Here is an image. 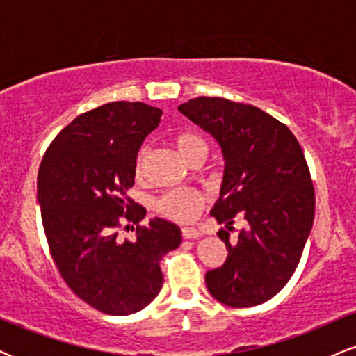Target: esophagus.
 Returning <instances> with one entry per match:
<instances>
[{"mask_svg":"<svg viewBox=\"0 0 356 356\" xmlns=\"http://www.w3.org/2000/svg\"><path fill=\"white\" fill-rule=\"evenodd\" d=\"M201 232H199L195 227H184L182 229V238L184 239H197L201 238Z\"/></svg>","mask_w":356,"mask_h":356,"instance_id":"34e87169","label":"esophagus"}]
</instances>
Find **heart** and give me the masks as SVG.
<instances>
[{
  "label": "heart",
  "instance_id": "obj_1",
  "mask_svg": "<svg viewBox=\"0 0 356 356\" xmlns=\"http://www.w3.org/2000/svg\"><path fill=\"white\" fill-rule=\"evenodd\" d=\"M174 145L177 152L186 159L187 162L191 161L194 155L207 152V145L204 138L199 134L192 132V130H182V132L174 136ZM149 147L144 145L138 150L136 159V172L140 175L145 169V162L149 159ZM207 202V195L197 189H174L162 194L161 197L155 201V209L159 214L164 218L175 220V222H191L201 214Z\"/></svg>",
  "mask_w": 356,
  "mask_h": 356
}]
</instances>
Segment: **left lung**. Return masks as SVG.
<instances>
[{
  "label": "left lung",
  "mask_w": 356,
  "mask_h": 356,
  "mask_svg": "<svg viewBox=\"0 0 356 356\" xmlns=\"http://www.w3.org/2000/svg\"><path fill=\"white\" fill-rule=\"evenodd\" d=\"M179 110L218 140L226 161L211 216L229 230L236 217L248 222L236 243L218 232L227 257L206 273L207 289L234 308L264 303L293 276L313 226L314 187L300 142L254 105L197 97Z\"/></svg>",
  "instance_id": "1"
}]
</instances>
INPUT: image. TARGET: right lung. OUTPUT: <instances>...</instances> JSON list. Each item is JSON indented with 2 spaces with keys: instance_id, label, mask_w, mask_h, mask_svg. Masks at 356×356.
Wrapping results in <instances>:
<instances>
[{
  "instance_id": "1",
  "label": "right lung",
  "mask_w": 356,
  "mask_h": 356,
  "mask_svg": "<svg viewBox=\"0 0 356 356\" xmlns=\"http://www.w3.org/2000/svg\"><path fill=\"white\" fill-rule=\"evenodd\" d=\"M161 117V108L142 102L102 105L65 127L40 165L38 202L53 261L68 288L102 313L125 316L152 303L164 283L159 263L182 241L165 219L140 226L145 209L125 194L136 182L138 149ZM130 223L136 238H117Z\"/></svg>"
}]
</instances>
